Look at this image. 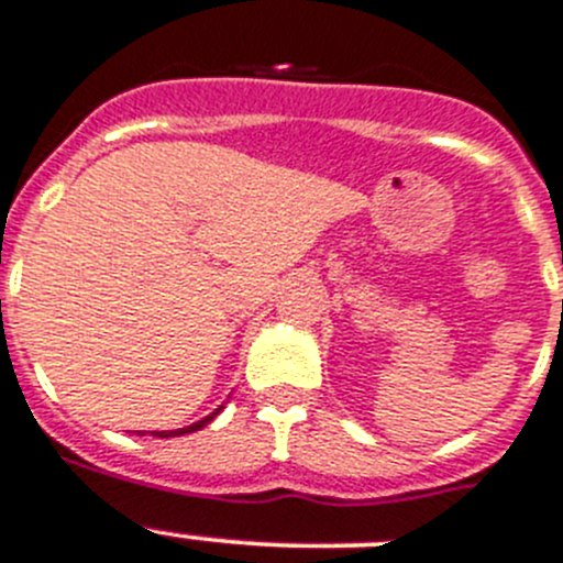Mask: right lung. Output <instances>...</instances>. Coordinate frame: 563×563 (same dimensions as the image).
<instances>
[{
	"instance_id": "right-lung-1",
	"label": "right lung",
	"mask_w": 563,
	"mask_h": 563,
	"mask_svg": "<svg viewBox=\"0 0 563 563\" xmlns=\"http://www.w3.org/2000/svg\"><path fill=\"white\" fill-rule=\"evenodd\" d=\"M220 410H223V407H218V410H214V412H209V416H206L203 421H195V424H189V427H180V430H164V432H156V438H175V435H187V432H195V430H200V427H206V424H209V421L214 419V416H218Z\"/></svg>"
}]
</instances>
